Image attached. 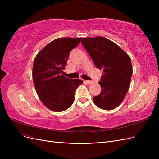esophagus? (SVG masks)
<instances>
[{"label":"esophagus","mask_w":159,"mask_h":159,"mask_svg":"<svg viewBox=\"0 0 159 159\" xmlns=\"http://www.w3.org/2000/svg\"><path fill=\"white\" fill-rule=\"evenodd\" d=\"M85 83H87L88 84H93V81H88V80H86V81H85Z\"/></svg>","instance_id":"34e87169"}]
</instances>
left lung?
<instances>
[{
    "label": "left lung",
    "instance_id": "obj_1",
    "mask_svg": "<svg viewBox=\"0 0 159 159\" xmlns=\"http://www.w3.org/2000/svg\"><path fill=\"white\" fill-rule=\"evenodd\" d=\"M81 44L96 68L103 70L99 95L93 97L95 105L104 110L116 108L124 99L133 74L131 57L117 44L106 38H84Z\"/></svg>",
    "mask_w": 159,
    "mask_h": 159
}]
</instances>
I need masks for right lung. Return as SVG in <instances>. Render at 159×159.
Instances as JSON below:
<instances>
[{
    "label": "right lung",
    "mask_w": 159,
    "mask_h": 159,
    "mask_svg": "<svg viewBox=\"0 0 159 159\" xmlns=\"http://www.w3.org/2000/svg\"><path fill=\"white\" fill-rule=\"evenodd\" d=\"M81 38H59L48 44L34 58L32 79L42 103L53 111L68 109L74 102L77 88L83 81L70 80L61 74L70 53Z\"/></svg>",
    "instance_id": "obj_1"
}]
</instances>
